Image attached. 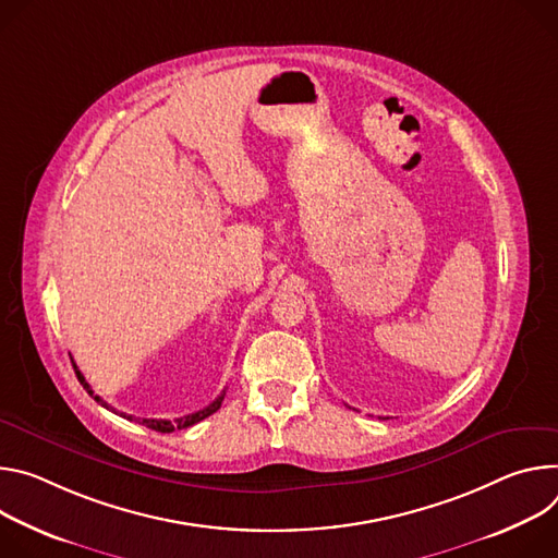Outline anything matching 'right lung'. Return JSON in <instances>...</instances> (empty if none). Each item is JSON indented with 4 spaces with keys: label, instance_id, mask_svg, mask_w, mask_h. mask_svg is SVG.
<instances>
[{
    "label": "right lung",
    "instance_id": "obj_1",
    "mask_svg": "<svg viewBox=\"0 0 558 558\" xmlns=\"http://www.w3.org/2000/svg\"><path fill=\"white\" fill-rule=\"evenodd\" d=\"M73 361V359H71ZM73 367H75V375H77V379H80V384L84 386V390L90 395V397H95V401L97 403H101L104 408H108L110 410V405L106 403V401H101L93 390H90V386H88V381L84 379V375L80 373V367L73 363ZM223 397H226V390L210 403V405H206L204 410H199V412H193V414H185V416H179V418H174V421H166V418H140V423H144L146 427H150V429H155V432H174V429H183V427H191V425H195V423H199V421H204L206 416H210L213 412H217L219 408H221V401H223ZM126 416V414H123ZM126 418H135V416H126Z\"/></svg>",
    "mask_w": 558,
    "mask_h": 558
}]
</instances>
